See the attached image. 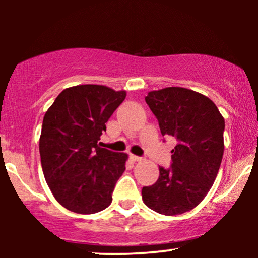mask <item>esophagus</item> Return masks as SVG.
I'll return each instance as SVG.
<instances>
[{"mask_svg": "<svg viewBox=\"0 0 258 258\" xmlns=\"http://www.w3.org/2000/svg\"><path fill=\"white\" fill-rule=\"evenodd\" d=\"M130 159H131L132 161H141V160H142L141 156L133 155V154H130Z\"/></svg>", "mask_w": 258, "mask_h": 258, "instance_id": "obj_1", "label": "esophagus"}]
</instances>
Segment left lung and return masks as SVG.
<instances>
[{"instance_id":"left-lung-1","label":"left lung","mask_w":258,"mask_h":258,"mask_svg":"<svg viewBox=\"0 0 258 258\" xmlns=\"http://www.w3.org/2000/svg\"><path fill=\"white\" fill-rule=\"evenodd\" d=\"M146 102L161 135L172 136L177 144L171 152V166L159 167L158 180L143 186L142 198L158 214H184L199 205L217 177L224 150V119L211 99L183 87L152 91Z\"/></svg>"}]
</instances>
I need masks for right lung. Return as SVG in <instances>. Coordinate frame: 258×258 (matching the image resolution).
I'll return each mask as SVG.
<instances>
[{
	"mask_svg": "<svg viewBox=\"0 0 258 258\" xmlns=\"http://www.w3.org/2000/svg\"><path fill=\"white\" fill-rule=\"evenodd\" d=\"M125 98V91L106 86H74L61 92L44 114L41 165L52 194L65 209L91 215L111 204L127 154L100 148L99 139Z\"/></svg>",
	"mask_w": 258,
	"mask_h": 258,
	"instance_id": "right-lung-1",
	"label": "right lung"
}]
</instances>
